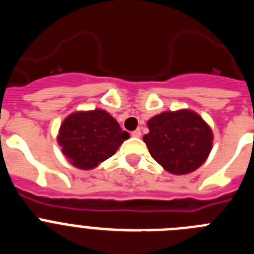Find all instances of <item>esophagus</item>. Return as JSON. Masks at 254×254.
<instances>
[{
  "label": "esophagus",
  "mask_w": 254,
  "mask_h": 254,
  "mask_svg": "<svg viewBox=\"0 0 254 254\" xmlns=\"http://www.w3.org/2000/svg\"><path fill=\"white\" fill-rule=\"evenodd\" d=\"M131 134L133 137H141V129H134V131H132Z\"/></svg>",
  "instance_id": "esophagus-1"
}]
</instances>
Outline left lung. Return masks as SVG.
I'll use <instances>...</instances> for the list:
<instances>
[{
	"instance_id": "obj_1",
	"label": "left lung",
	"mask_w": 254,
	"mask_h": 254,
	"mask_svg": "<svg viewBox=\"0 0 254 254\" xmlns=\"http://www.w3.org/2000/svg\"><path fill=\"white\" fill-rule=\"evenodd\" d=\"M143 136L150 155L173 174H187L205 163L212 147V132L192 111L164 112L147 122Z\"/></svg>"
}]
</instances>
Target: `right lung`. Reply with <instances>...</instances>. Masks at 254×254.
<instances>
[{"mask_svg":"<svg viewBox=\"0 0 254 254\" xmlns=\"http://www.w3.org/2000/svg\"><path fill=\"white\" fill-rule=\"evenodd\" d=\"M128 137V132L122 131L111 114L95 109L67 117L57 140L69 163L86 170L111 158Z\"/></svg>","mask_w":254,"mask_h":254,"instance_id":"obj_1","label":"right lung"}]
</instances>
